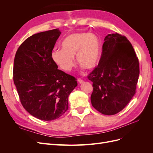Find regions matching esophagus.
Masks as SVG:
<instances>
[{"label": "esophagus", "mask_w": 153, "mask_h": 153, "mask_svg": "<svg viewBox=\"0 0 153 153\" xmlns=\"http://www.w3.org/2000/svg\"><path fill=\"white\" fill-rule=\"evenodd\" d=\"M78 83H80V84H82V83H83V82H84V80H82L81 79V78H78Z\"/></svg>", "instance_id": "esophagus-1"}]
</instances>
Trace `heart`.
<instances>
[{
  "label": "heart",
  "instance_id": "1",
  "mask_svg": "<svg viewBox=\"0 0 153 153\" xmlns=\"http://www.w3.org/2000/svg\"><path fill=\"white\" fill-rule=\"evenodd\" d=\"M62 50H53L51 59L64 72H69L75 66V60L82 68H96L101 58V45L98 37L93 33L72 34L64 38Z\"/></svg>",
  "mask_w": 153,
  "mask_h": 153
}]
</instances>
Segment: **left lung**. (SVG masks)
Listing matches in <instances>:
<instances>
[{
  "label": "left lung",
  "instance_id": "8db88e82",
  "mask_svg": "<svg viewBox=\"0 0 153 153\" xmlns=\"http://www.w3.org/2000/svg\"><path fill=\"white\" fill-rule=\"evenodd\" d=\"M104 41L98 65L87 78L93 87L92 106L101 114L111 115L121 112L135 95L139 62L126 37L108 34Z\"/></svg>",
  "mask_w": 153,
  "mask_h": 153
}]
</instances>
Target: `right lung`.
<instances>
[{
    "label": "right lung",
    "mask_w": 153,
    "mask_h": 153,
    "mask_svg": "<svg viewBox=\"0 0 153 153\" xmlns=\"http://www.w3.org/2000/svg\"><path fill=\"white\" fill-rule=\"evenodd\" d=\"M61 32L55 29L35 34L18 48L13 81L24 108L43 121L57 119L68 109V96L77 86L76 78L58 69L51 59Z\"/></svg>",
    "instance_id": "obj_1"
}]
</instances>
